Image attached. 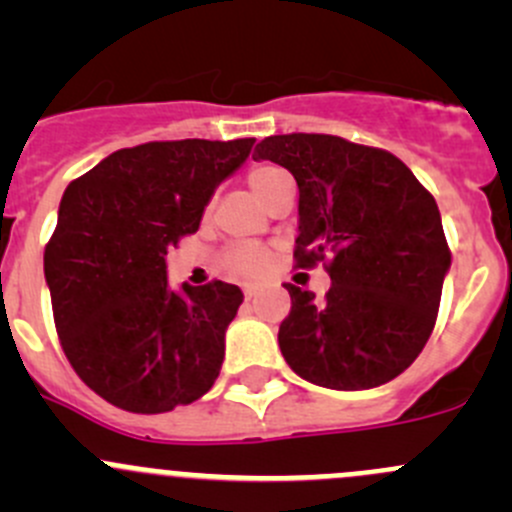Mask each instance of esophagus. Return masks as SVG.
<instances>
[{
    "label": "esophagus",
    "instance_id": "esophagus-1",
    "mask_svg": "<svg viewBox=\"0 0 512 512\" xmlns=\"http://www.w3.org/2000/svg\"><path fill=\"white\" fill-rule=\"evenodd\" d=\"M242 292H245V297H247V299H252V297H257V294H260V287H255V285H245V287H242Z\"/></svg>",
    "mask_w": 512,
    "mask_h": 512
}]
</instances>
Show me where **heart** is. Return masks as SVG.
Masks as SVG:
<instances>
[{
  "mask_svg": "<svg viewBox=\"0 0 512 512\" xmlns=\"http://www.w3.org/2000/svg\"><path fill=\"white\" fill-rule=\"evenodd\" d=\"M247 183H250V188L255 190L262 203L270 205L277 190L289 183V175L277 165L260 163L247 170ZM270 265L272 252L267 247L257 245V242H235L223 252L225 272H230L232 277H240V280H257V277L270 270Z\"/></svg>",
  "mask_w": 512,
  "mask_h": 512,
  "instance_id": "heart-1",
  "label": "heart"
}]
</instances>
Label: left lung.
Returning a JSON list of instances; mask_svg holds the SVG:
<instances>
[{"label":"left lung","mask_w":512,"mask_h":512,"mask_svg":"<svg viewBox=\"0 0 512 512\" xmlns=\"http://www.w3.org/2000/svg\"><path fill=\"white\" fill-rule=\"evenodd\" d=\"M252 158L297 180V265L332 257L324 302L285 285L292 309L277 334L285 361L324 389L396 379L426 347L451 270L433 195L396 156L339 136H270Z\"/></svg>","instance_id":"8db88e82"}]
</instances>
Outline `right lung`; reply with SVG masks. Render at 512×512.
<instances>
[{"label": "right lung", "mask_w": 512, "mask_h": 512, "mask_svg": "<svg viewBox=\"0 0 512 512\" xmlns=\"http://www.w3.org/2000/svg\"><path fill=\"white\" fill-rule=\"evenodd\" d=\"M252 143L121 148L64 190L44 277L66 359L108 404L163 414L193 404L218 379L242 289L220 280L173 289L165 255L198 230Z\"/></svg>", "instance_id": "1"}]
</instances>
